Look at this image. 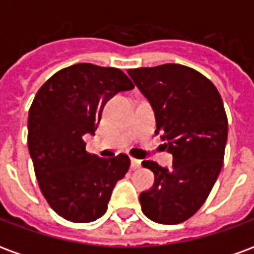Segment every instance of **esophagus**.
Listing matches in <instances>:
<instances>
[{
	"instance_id": "34e87169",
	"label": "esophagus",
	"mask_w": 254,
	"mask_h": 254,
	"mask_svg": "<svg viewBox=\"0 0 254 254\" xmlns=\"http://www.w3.org/2000/svg\"><path fill=\"white\" fill-rule=\"evenodd\" d=\"M130 163H132V169H133V170H136V169H140V167H141V160L134 159V158H132V160H130Z\"/></svg>"
}]
</instances>
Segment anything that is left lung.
Here are the masks:
<instances>
[{"instance_id": "left-lung-1", "label": "left lung", "mask_w": 254, "mask_h": 254, "mask_svg": "<svg viewBox=\"0 0 254 254\" xmlns=\"http://www.w3.org/2000/svg\"><path fill=\"white\" fill-rule=\"evenodd\" d=\"M152 106L156 133L167 140L173 169L152 160L143 166L155 174L154 187L140 194L151 220L178 224L191 218L212 190L224 159L227 116L223 100L204 74L180 64L127 70Z\"/></svg>"}]
</instances>
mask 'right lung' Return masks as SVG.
<instances>
[{"mask_svg": "<svg viewBox=\"0 0 254 254\" xmlns=\"http://www.w3.org/2000/svg\"><path fill=\"white\" fill-rule=\"evenodd\" d=\"M132 88L121 69L83 63L54 73L36 92L28 113V149L42 194L61 218L88 223L107 211L130 159L89 154L83 137L95 134L106 102Z\"/></svg>", "mask_w": 254, "mask_h": 254, "instance_id": "1", "label": "right lung"}]
</instances>
